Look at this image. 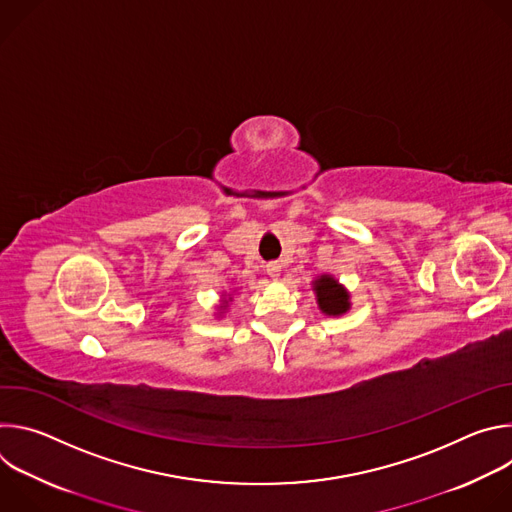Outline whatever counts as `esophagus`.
<instances>
[{
  "mask_svg": "<svg viewBox=\"0 0 512 512\" xmlns=\"http://www.w3.org/2000/svg\"><path fill=\"white\" fill-rule=\"evenodd\" d=\"M265 271H267V275H269L271 279H279V275H281V265H279L277 261H271V263L265 265Z\"/></svg>",
  "mask_w": 512,
  "mask_h": 512,
  "instance_id": "obj_1",
  "label": "esophagus"
}]
</instances>
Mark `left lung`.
Returning a JSON list of instances; mask_svg holds the SVG:
<instances>
[{
    "instance_id": "1",
    "label": "left lung",
    "mask_w": 512,
    "mask_h": 512,
    "mask_svg": "<svg viewBox=\"0 0 512 512\" xmlns=\"http://www.w3.org/2000/svg\"><path fill=\"white\" fill-rule=\"evenodd\" d=\"M312 289L316 294L318 310L324 316L338 318L350 312V291L330 273H322L312 281Z\"/></svg>"
}]
</instances>
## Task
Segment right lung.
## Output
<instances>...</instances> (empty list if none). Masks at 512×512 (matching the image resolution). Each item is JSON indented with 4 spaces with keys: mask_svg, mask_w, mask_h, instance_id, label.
<instances>
[{
    "mask_svg": "<svg viewBox=\"0 0 512 512\" xmlns=\"http://www.w3.org/2000/svg\"><path fill=\"white\" fill-rule=\"evenodd\" d=\"M235 291H237V289H235ZM235 291H231V294H225V296H223V300H221V306H216V310H218V312L214 314L216 318H223V316L227 314V310H229V304L233 302V296H235ZM227 295L230 296L229 299L226 298Z\"/></svg>",
    "mask_w": 512,
    "mask_h": 512,
    "instance_id": "1",
    "label": "right lung"
}]
</instances>
